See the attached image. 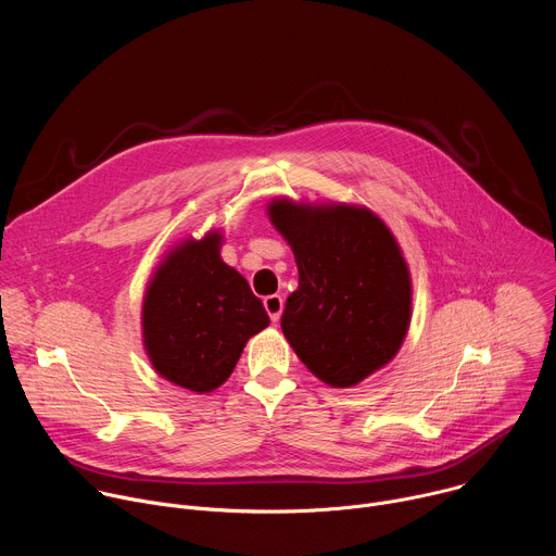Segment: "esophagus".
<instances>
[{
    "label": "esophagus",
    "instance_id": "34e87169",
    "mask_svg": "<svg viewBox=\"0 0 556 556\" xmlns=\"http://www.w3.org/2000/svg\"><path fill=\"white\" fill-rule=\"evenodd\" d=\"M264 307L270 316V321L277 324L281 319V312H283V299L279 294H268V296H264Z\"/></svg>",
    "mask_w": 556,
    "mask_h": 556
}]
</instances>
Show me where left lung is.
Instances as JSON below:
<instances>
[{
	"label": "left lung",
	"instance_id": "8db88e82",
	"mask_svg": "<svg viewBox=\"0 0 556 556\" xmlns=\"http://www.w3.org/2000/svg\"><path fill=\"white\" fill-rule=\"evenodd\" d=\"M292 247L299 288L281 330L305 367L332 387H352L399 352L412 316L407 264L389 228L367 208L270 204Z\"/></svg>",
	"mask_w": 556,
	"mask_h": 556
}]
</instances>
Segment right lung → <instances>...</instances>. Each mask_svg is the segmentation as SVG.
Listing matches in <instances>:
<instances>
[{
  "instance_id": "add662e5",
  "label": "right lung",
  "mask_w": 556,
  "mask_h": 556,
  "mask_svg": "<svg viewBox=\"0 0 556 556\" xmlns=\"http://www.w3.org/2000/svg\"><path fill=\"white\" fill-rule=\"evenodd\" d=\"M268 324L249 281L219 260L215 232L169 255L142 307L144 348L155 371L198 393L219 387L247 341Z\"/></svg>"
}]
</instances>
